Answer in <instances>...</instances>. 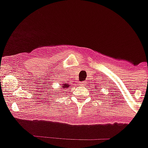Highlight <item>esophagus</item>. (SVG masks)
Returning a JSON list of instances; mask_svg holds the SVG:
<instances>
[{
  "label": "esophagus",
  "mask_w": 148,
  "mask_h": 148,
  "mask_svg": "<svg viewBox=\"0 0 148 148\" xmlns=\"http://www.w3.org/2000/svg\"><path fill=\"white\" fill-rule=\"evenodd\" d=\"M87 82H80V85L81 86H84H84L86 85V84H87Z\"/></svg>",
  "instance_id": "34e87169"
}]
</instances>
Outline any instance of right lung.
<instances>
[{
  "mask_svg": "<svg viewBox=\"0 0 148 148\" xmlns=\"http://www.w3.org/2000/svg\"><path fill=\"white\" fill-rule=\"evenodd\" d=\"M61 86H62V87H62L63 90H64V92H66V89H67L68 87H70V84H66V83L63 84Z\"/></svg>",
  "mask_w": 148,
  "mask_h": 148,
  "instance_id": "add662e5",
  "label": "right lung"
}]
</instances>
